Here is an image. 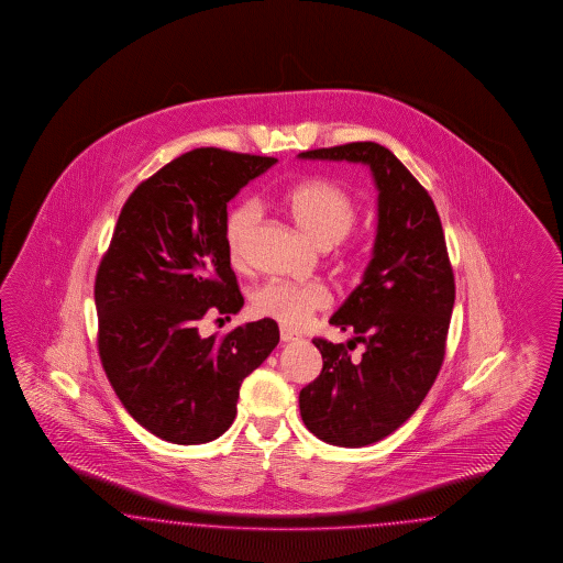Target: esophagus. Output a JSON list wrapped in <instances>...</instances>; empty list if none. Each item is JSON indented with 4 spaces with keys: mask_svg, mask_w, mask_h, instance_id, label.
I'll return each mask as SVG.
<instances>
[{
    "mask_svg": "<svg viewBox=\"0 0 563 563\" xmlns=\"http://www.w3.org/2000/svg\"><path fill=\"white\" fill-rule=\"evenodd\" d=\"M280 341L283 342H292L297 341V334H292V332H289V330H280Z\"/></svg>",
    "mask_w": 563,
    "mask_h": 563,
    "instance_id": "34e87169",
    "label": "esophagus"
}]
</instances>
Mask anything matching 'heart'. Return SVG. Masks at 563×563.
Listing matches in <instances>:
<instances>
[{
  "instance_id": "heart-1",
  "label": "heart",
  "mask_w": 563,
  "mask_h": 563,
  "mask_svg": "<svg viewBox=\"0 0 563 563\" xmlns=\"http://www.w3.org/2000/svg\"><path fill=\"white\" fill-rule=\"evenodd\" d=\"M292 221L318 247H332L357 222L358 206L355 196L339 181L313 177L301 181L283 196ZM257 210L252 202L238 205L224 221V243L231 262L239 266L245 254V243L256 224ZM357 252L342 256L344 268H353ZM330 292L318 283L292 285L283 280H268L260 285L250 297V309L256 318L274 320L285 330H299L325 307Z\"/></svg>"
}]
</instances>
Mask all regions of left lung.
Segmentation results:
<instances>
[{"mask_svg": "<svg viewBox=\"0 0 563 563\" xmlns=\"http://www.w3.org/2000/svg\"><path fill=\"white\" fill-rule=\"evenodd\" d=\"M299 156L365 163L379 189L374 257L330 320L355 339H313L324 367L299 394L301 419L313 435L358 448L396 431L433 386L445 355L454 273L431 196L386 146L349 142ZM358 341L364 353L353 360Z\"/></svg>", "mask_w": 563, "mask_h": 563, "instance_id": "1", "label": "left lung"}]
</instances>
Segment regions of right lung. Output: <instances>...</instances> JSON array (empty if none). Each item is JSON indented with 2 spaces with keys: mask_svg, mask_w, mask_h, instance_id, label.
<instances>
[{
  "mask_svg": "<svg viewBox=\"0 0 563 563\" xmlns=\"http://www.w3.org/2000/svg\"><path fill=\"white\" fill-rule=\"evenodd\" d=\"M276 158L194 148L137 186L95 278L97 346L121 405L165 442L206 443L238 415L241 382L278 344L260 320L202 339L243 306L224 243L227 202Z\"/></svg>",
  "mask_w": 563,
  "mask_h": 563,
  "instance_id": "add662e5",
  "label": "right lung"
}]
</instances>
